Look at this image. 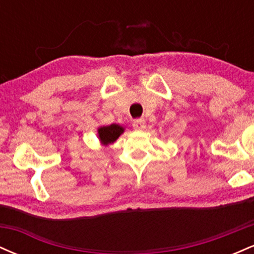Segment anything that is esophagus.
<instances>
[{"instance_id": "esophagus-1", "label": "esophagus", "mask_w": 254, "mask_h": 254, "mask_svg": "<svg viewBox=\"0 0 254 254\" xmlns=\"http://www.w3.org/2000/svg\"><path fill=\"white\" fill-rule=\"evenodd\" d=\"M132 127L135 130H143L145 127L144 119H135V121L132 122Z\"/></svg>"}]
</instances>
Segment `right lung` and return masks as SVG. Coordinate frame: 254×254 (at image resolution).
<instances>
[{
    "label": "right lung",
    "instance_id": "1",
    "mask_svg": "<svg viewBox=\"0 0 254 254\" xmlns=\"http://www.w3.org/2000/svg\"><path fill=\"white\" fill-rule=\"evenodd\" d=\"M124 127L119 124L103 125L98 127V138L104 147L115 143L119 138V136L124 132Z\"/></svg>",
    "mask_w": 254,
    "mask_h": 254
}]
</instances>
